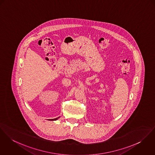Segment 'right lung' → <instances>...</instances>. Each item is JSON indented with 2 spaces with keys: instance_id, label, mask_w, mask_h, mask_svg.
Masks as SVG:
<instances>
[{
  "instance_id": "1",
  "label": "right lung",
  "mask_w": 155,
  "mask_h": 155,
  "mask_svg": "<svg viewBox=\"0 0 155 155\" xmlns=\"http://www.w3.org/2000/svg\"><path fill=\"white\" fill-rule=\"evenodd\" d=\"M59 117H58V118H56V119H50L49 120H56L58 119Z\"/></svg>"
}]
</instances>
